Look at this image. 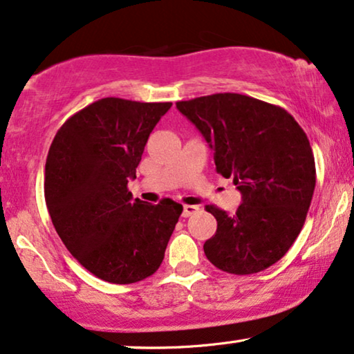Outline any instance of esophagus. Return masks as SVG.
Instances as JSON below:
<instances>
[{
	"label": "esophagus",
	"mask_w": 354,
	"mask_h": 354,
	"mask_svg": "<svg viewBox=\"0 0 354 354\" xmlns=\"http://www.w3.org/2000/svg\"><path fill=\"white\" fill-rule=\"evenodd\" d=\"M197 212H199V207H197V205H185V207H183V216H185V218L197 214Z\"/></svg>",
	"instance_id": "obj_1"
}]
</instances>
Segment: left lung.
<instances>
[{"mask_svg":"<svg viewBox=\"0 0 354 354\" xmlns=\"http://www.w3.org/2000/svg\"><path fill=\"white\" fill-rule=\"evenodd\" d=\"M214 150L216 173L233 178L243 196L236 214L215 205L216 232L204 244L220 270L251 275L279 262L298 238L315 187L309 139L281 106L241 95L214 93L176 102Z\"/></svg>","mask_w":354,"mask_h":354,"instance_id":"8db88e82","label":"left lung"}]
</instances>
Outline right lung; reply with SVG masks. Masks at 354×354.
Masks as SVG:
<instances>
[{
  "label": "right lung",
  "instance_id": "obj_1",
  "mask_svg": "<svg viewBox=\"0 0 354 354\" xmlns=\"http://www.w3.org/2000/svg\"><path fill=\"white\" fill-rule=\"evenodd\" d=\"M171 103L106 97L69 118L45 165V201L61 241L98 279L116 285L158 270L183 205L134 199L128 181Z\"/></svg>",
  "mask_w": 354,
  "mask_h": 354
}]
</instances>
